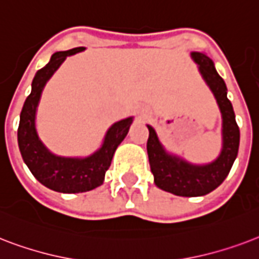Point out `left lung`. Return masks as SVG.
<instances>
[{
	"instance_id": "1",
	"label": "left lung",
	"mask_w": 259,
	"mask_h": 259,
	"mask_svg": "<svg viewBox=\"0 0 259 259\" xmlns=\"http://www.w3.org/2000/svg\"><path fill=\"white\" fill-rule=\"evenodd\" d=\"M200 66L202 77L209 85L223 116V150L213 163L193 166L177 157L166 154L158 140L154 128L148 127L147 154L154 182L159 189L182 197H197L215 190L230 173L239 148V127L235 113L227 98V88L223 78L215 70L213 62L201 53H192Z\"/></svg>"
}]
</instances>
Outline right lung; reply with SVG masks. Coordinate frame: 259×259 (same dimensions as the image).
Masks as SVG:
<instances>
[{
    "label": "right lung",
    "mask_w": 259,
    "mask_h": 259,
    "mask_svg": "<svg viewBox=\"0 0 259 259\" xmlns=\"http://www.w3.org/2000/svg\"><path fill=\"white\" fill-rule=\"evenodd\" d=\"M82 50L83 47H77L69 51L55 53L47 65L36 73L32 81L31 94L24 102L17 130L20 152L28 169L40 184L61 193H82L101 185L105 178V171L111 166L116 148L127 136L132 124L131 117L113 124L107 132L102 147L85 159L57 157L40 142L36 134L35 115L41 90L66 57Z\"/></svg>",
    "instance_id": "1"
}]
</instances>
